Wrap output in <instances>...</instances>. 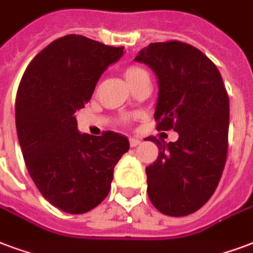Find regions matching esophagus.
<instances>
[{
    "instance_id": "obj_1",
    "label": "esophagus",
    "mask_w": 253,
    "mask_h": 253,
    "mask_svg": "<svg viewBox=\"0 0 253 253\" xmlns=\"http://www.w3.org/2000/svg\"><path fill=\"white\" fill-rule=\"evenodd\" d=\"M140 140H138V138H133V137H130L129 138V144H130V147L132 148H134V147H137L138 144H140Z\"/></svg>"
}]
</instances>
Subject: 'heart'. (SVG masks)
Here are the masks:
<instances>
[{
	"label": "heart",
	"instance_id": "b5f03b06",
	"mask_svg": "<svg viewBox=\"0 0 253 253\" xmlns=\"http://www.w3.org/2000/svg\"><path fill=\"white\" fill-rule=\"evenodd\" d=\"M124 76L125 79H126V81L129 83V85L132 86V85H134V84L137 83V81H140L141 79H144V77H148V73L147 70H144L142 68H140V66L130 65L124 70ZM133 117L134 116L132 115H126L124 116L123 119H124L125 123H128V121H130Z\"/></svg>",
	"mask_w": 253,
	"mask_h": 253
}]
</instances>
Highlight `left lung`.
Masks as SVG:
<instances>
[{
    "label": "left lung",
    "mask_w": 253,
    "mask_h": 253,
    "mask_svg": "<svg viewBox=\"0 0 253 253\" xmlns=\"http://www.w3.org/2000/svg\"><path fill=\"white\" fill-rule=\"evenodd\" d=\"M134 61L155 72L157 130L177 141L149 137L159 147L147 167L148 196L161 213L187 216L210 200L227 160L229 98L219 69L199 49L180 41L149 43Z\"/></svg>",
    "instance_id": "8db88e82"
}]
</instances>
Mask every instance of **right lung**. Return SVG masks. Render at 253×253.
I'll return each mask as SVG.
<instances>
[{
	"label": "right lung",
	"mask_w": 253,
	"mask_h": 253,
	"mask_svg": "<svg viewBox=\"0 0 253 253\" xmlns=\"http://www.w3.org/2000/svg\"><path fill=\"white\" fill-rule=\"evenodd\" d=\"M124 53L80 34L54 40L34 57L16 97V126L30 177L52 206L89 212L111 191L128 138L106 130L80 133L76 112L92 97L106 68Z\"/></svg>",
	"instance_id": "right-lung-1"
}]
</instances>
